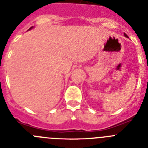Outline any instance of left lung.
Here are the masks:
<instances>
[{
	"label": "left lung",
	"mask_w": 148,
	"mask_h": 148,
	"mask_svg": "<svg viewBox=\"0 0 148 148\" xmlns=\"http://www.w3.org/2000/svg\"><path fill=\"white\" fill-rule=\"evenodd\" d=\"M125 36H126V37H127V35H126V34H125Z\"/></svg>",
	"instance_id": "1"
}]
</instances>
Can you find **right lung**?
Masks as SVG:
<instances>
[{
  "label": "right lung",
  "mask_w": 148,
  "mask_h": 148,
  "mask_svg": "<svg viewBox=\"0 0 148 148\" xmlns=\"http://www.w3.org/2000/svg\"><path fill=\"white\" fill-rule=\"evenodd\" d=\"M32 27H30V28H29V29H32Z\"/></svg>",
  "instance_id": "obj_1"
}]
</instances>
